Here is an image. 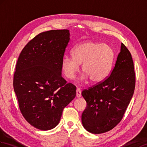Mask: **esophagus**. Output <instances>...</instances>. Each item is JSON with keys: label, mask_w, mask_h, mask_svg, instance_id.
Segmentation results:
<instances>
[{"label": "esophagus", "mask_w": 147, "mask_h": 147, "mask_svg": "<svg viewBox=\"0 0 147 147\" xmlns=\"http://www.w3.org/2000/svg\"><path fill=\"white\" fill-rule=\"evenodd\" d=\"M81 96V91L80 88H77L76 89V97L80 98Z\"/></svg>", "instance_id": "34e87169"}]
</instances>
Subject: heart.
I'll return each mask as SVG.
<instances>
[{
	"label": "heart",
	"instance_id": "1",
	"mask_svg": "<svg viewBox=\"0 0 147 147\" xmlns=\"http://www.w3.org/2000/svg\"><path fill=\"white\" fill-rule=\"evenodd\" d=\"M72 53L73 57L64 56L61 63L64 74L67 79H73L81 64L84 72L80 78L82 81L89 78L93 83H99L108 76L114 59V52L110 46L86 40L75 46Z\"/></svg>",
	"mask_w": 147,
	"mask_h": 147
}]
</instances>
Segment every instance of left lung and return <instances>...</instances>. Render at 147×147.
Returning <instances> with one entry per match:
<instances>
[{"label": "left lung", "instance_id": "8db88e82", "mask_svg": "<svg viewBox=\"0 0 147 147\" xmlns=\"http://www.w3.org/2000/svg\"><path fill=\"white\" fill-rule=\"evenodd\" d=\"M135 86L134 61L123 44L111 74L94 86L84 90L82 96L87 107L82 113L83 127L91 134L107 132L123 117Z\"/></svg>", "mask_w": 147, "mask_h": 147}]
</instances>
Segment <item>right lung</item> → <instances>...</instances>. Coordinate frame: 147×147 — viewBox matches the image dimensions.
Listing matches in <instances>:
<instances>
[{"label": "right lung", "instance_id": "add662e5", "mask_svg": "<svg viewBox=\"0 0 147 147\" xmlns=\"http://www.w3.org/2000/svg\"><path fill=\"white\" fill-rule=\"evenodd\" d=\"M69 40L67 29L40 33L24 47L17 62L13 85L20 110L40 130L56 127L63 109L76 96V86L61 76Z\"/></svg>", "mask_w": 147, "mask_h": 147}]
</instances>
